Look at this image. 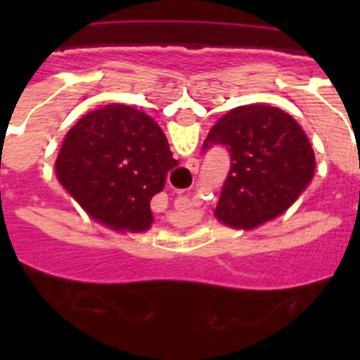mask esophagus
I'll list each match as a JSON object with an SVG mask.
<instances>
[{
    "instance_id": "esophagus-1",
    "label": "esophagus",
    "mask_w": 360,
    "mask_h": 360,
    "mask_svg": "<svg viewBox=\"0 0 360 360\" xmlns=\"http://www.w3.org/2000/svg\"><path fill=\"white\" fill-rule=\"evenodd\" d=\"M196 165H198V164H196V162H195V164H193V169H195V171H196Z\"/></svg>"
}]
</instances>
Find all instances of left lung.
Returning a JSON list of instances; mask_svg holds the SVG:
<instances>
[{
	"mask_svg": "<svg viewBox=\"0 0 360 360\" xmlns=\"http://www.w3.org/2000/svg\"><path fill=\"white\" fill-rule=\"evenodd\" d=\"M216 144L229 148L231 171L214 216L231 229L250 231L287 212L316 174L307 133L279 108L247 104L227 111L203 148Z\"/></svg>",
	"mask_w": 360,
	"mask_h": 360,
	"instance_id": "obj_1",
	"label": "left lung"
}]
</instances>
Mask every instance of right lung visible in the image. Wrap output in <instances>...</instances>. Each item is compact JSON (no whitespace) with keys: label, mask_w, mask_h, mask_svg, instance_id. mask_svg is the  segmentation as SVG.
<instances>
[{"label":"right lung","mask_w":360,"mask_h":360,"mask_svg":"<svg viewBox=\"0 0 360 360\" xmlns=\"http://www.w3.org/2000/svg\"><path fill=\"white\" fill-rule=\"evenodd\" d=\"M174 165L153 117L126 104H108L86 113L66 133L56 176L95 221L117 232H146L153 224L149 202L164 189Z\"/></svg>","instance_id":"1"}]
</instances>
